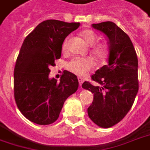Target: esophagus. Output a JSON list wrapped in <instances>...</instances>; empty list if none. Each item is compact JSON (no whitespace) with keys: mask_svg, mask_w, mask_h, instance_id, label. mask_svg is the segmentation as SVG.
Segmentation results:
<instances>
[{"mask_svg":"<svg viewBox=\"0 0 150 150\" xmlns=\"http://www.w3.org/2000/svg\"><path fill=\"white\" fill-rule=\"evenodd\" d=\"M78 80H79V86L81 87L83 83V79L80 78V77H78Z\"/></svg>","mask_w":150,"mask_h":150,"instance_id":"esophagus-1","label":"esophagus"}]
</instances>
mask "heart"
Returning a JSON list of instances; mask_svg holds the SVG:
<instances>
[{"instance_id": "obj_1", "label": "heart", "mask_w": 150, "mask_h": 150, "mask_svg": "<svg viewBox=\"0 0 150 150\" xmlns=\"http://www.w3.org/2000/svg\"><path fill=\"white\" fill-rule=\"evenodd\" d=\"M80 35L85 43L88 45H93L97 41V35L89 29H86L80 32ZM70 36L65 39L62 44V50L66 52L67 50ZM90 53L97 60L105 62L108 58L110 50L105 44H98L94 45L90 50ZM94 67V62L90 57H74L67 64V68L79 76H84L87 72Z\"/></svg>"}]
</instances>
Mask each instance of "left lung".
Wrapping results in <instances>:
<instances>
[{"mask_svg":"<svg viewBox=\"0 0 150 150\" xmlns=\"http://www.w3.org/2000/svg\"><path fill=\"white\" fill-rule=\"evenodd\" d=\"M92 27L108 38V64L92 75L98 85L85 81L82 88L93 93L88 117L97 126L108 128L120 122L133 105L139 89L138 60L129 36L115 23L104 22Z\"/></svg>","mask_w":150,"mask_h":150,"instance_id":"obj_1","label":"left lung"}]
</instances>
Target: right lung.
<instances>
[{
    "label": "right lung",
    "instance_id": "1",
    "mask_svg": "<svg viewBox=\"0 0 150 150\" xmlns=\"http://www.w3.org/2000/svg\"><path fill=\"white\" fill-rule=\"evenodd\" d=\"M79 25L45 20L24 40L14 67L13 90L17 106L31 122H55L65 100L78 89V79L71 72L64 71L59 83L49 75L50 67L61 57L65 38Z\"/></svg>",
    "mask_w": 150,
    "mask_h": 150
}]
</instances>
